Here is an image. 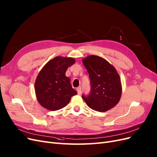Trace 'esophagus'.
Wrapping results in <instances>:
<instances>
[{
	"mask_svg": "<svg viewBox=\"0 0 157 157\" xmlns=\"http://www.w3.org/2000/svg\"><path fill=\"white\" fill-rule=\"evenodd\" d=\"M77 92H78V94H81V93H82V87H78L77 89Z\"/></svg>",
	"mask_w": 157,
	"mask_h": 157,
	"instance_id": "esophagus-1",
	"label": "esophagus"
}]
</instances>
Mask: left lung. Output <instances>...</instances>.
Here are the masks:
<instances>
[{"label": "left lung", "instance_id": "8db88e82", "mask_svg": "<svg viewBox=\"0 0 157 157\" xmlns=\"http://www.w3.org/2000/svg\"><path fill=\"white\" fill-rule=\"evenodd\" d=\"M89 73L90 91L82 98L90 108L103 112L113 108L120 100L122 87L115 68L104 59L90 55L83 59Z\"/></svg>", "mask_w": 157, "mask_h": 157}]
</instances>
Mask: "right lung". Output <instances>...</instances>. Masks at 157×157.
<instances>
[{"instance_id": "obj_1", "label": "right lung", "mask_w": 157, "mask_h": 157, "mask_svg": "<svg viewBox=\"0 0 157 157\" xmlns=\"http://www.w3.org/2000/svg\"><path fill=\"white\" fill-rule=\"evenodd\" d=\"M75 63L73 58L56 57L45 64L35 82V93L44 108L56 111L65 107L72 97L77 94L69 78L65 75L68 68Z\"/></svg>"}]
</instances>
